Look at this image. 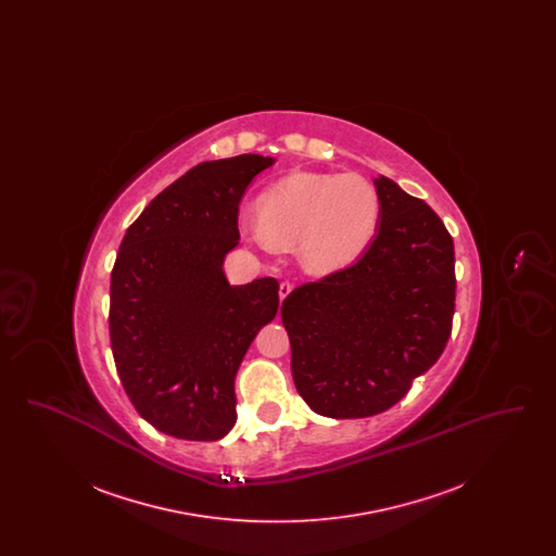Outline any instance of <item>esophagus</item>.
I'll list each match as a JSON object with an SVG mask.
<instances>
[{
	"mask_svg": "<svg viewBox=\"0 0 556 556\" xmlns=\"http://www.w3.org/2000/svg\"><path fill=\"white\" fill-rule=\"evenodd\" d=\"M291 290H293V286H291L290 281H281L279 283V300L283 302L290 295Z\"/></svg>",
	"mask_w": 556,
	"mask_h": 556,
	"instance_id": "obj_1",
	"label": "esophagus"
}]
</instances>
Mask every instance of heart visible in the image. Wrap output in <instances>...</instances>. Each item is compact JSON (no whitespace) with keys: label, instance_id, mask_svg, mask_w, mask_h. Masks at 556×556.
Instances as JSON below:
<instances>
[{"label":"heart","instance_id":"1","mask_svg":"<svg viewBox=\"0 0 556 556\" xmlns=\"http://www.w3.org/2000/svg\"><path fill=\"white\" fill-rule=\"evenodd\" d=\"M379 220L381 200L367 179L295 173L266 189L261 214H243L239 229L266 252L298 245L302 265L325 275L361 258Z\"/></svg>","mask_w":556,"mask_h":556}]
</instances>
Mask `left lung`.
<instances>
[{
	"instance_id": "left-lung-1",
	"label": "left lung",
	"mask_w": 556,
	"mask_h": 556,
	"mask_svg": "<svg viewBox=\"0 0 556 556\" xmlns=\"http://www.w3.org/2000/svg\"><path fill=\"white\" fill-rule=\"evenodd\" d=\"M381 220L369 250L291 291L281 320L298 394L323 417L394 406L435 365L452 331L454 241L424 200L375 179Z\"/></svg>"
}]
</instances>
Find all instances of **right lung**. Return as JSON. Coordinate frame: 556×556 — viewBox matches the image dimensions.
<instances>
[{
	"label": "right lung",
	"mask_w": 556,
	"mask_h": 556,
	"mask_svg": "<svg viewBox=\"0 0 556 556\" xmlns=\"http://www.w3.org/2000/svg\"><path fill=\"white\" fill-rule=\"evenodd\" d=\"M275 159L200 162L139 214L110 277V344L135 410L193 442L227 435L236 372L279 308L273 277L229 286L223 263L238 245L241 195Z\"/></svg>",
	"instance_id": "add662e5"
}]
</instances>
